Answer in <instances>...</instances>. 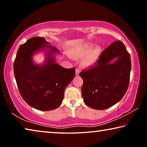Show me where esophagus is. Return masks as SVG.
I'll list each match as a JSON object with an SVG mask.
<instances>
[{
  "mask_svg": "<svg viewBox=\"0 0 147 147\" xmlns=\"http://www.w3.org/2000/svg\"><path fill=\"white\" fill-rule=\"evenodd\" d=\"M80 72V69L78 68H76V75H78Z\"/></svg>",
  "mask_w": 147,
  "mask_h": 147,
  "instance_id": "34e87169",
  "label": "esophagus"
}]
</instances>
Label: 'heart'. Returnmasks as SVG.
Instances as JSON below:
<instances>
[{
  "label": "heart",
  "mask_w": 147,
  "mask_h": 147,
  "mask_svg": "<svg viewBox=\"0 0 147 147\" xmlns=\"http://www.w3.org/2000/svg\"><path fill=\"white\" fill-rule=\"evenodd\" d=\"M93 43H86L75 46L71 50V54L75 58L82 59V63L85 65H91L97 61L100 56L101 49L99 47H94Z\"/></svg>",
  "instance_id": "1"
}]
</instances>
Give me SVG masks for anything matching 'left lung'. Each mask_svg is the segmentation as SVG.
<instances>
[{
	"label": "left lung",
	"mask_w": 147,
	"mask_h": 147,
	"mask_svg": "<svg viewBox=\"0 0 147 147\" xmlns=\"http://www.w3.org/2000/svg\"><path fill=\"white\" fill-rule=\"evenodd\" d=\"M117 58L113 63H109ZM131 59L126 47L116 41L104 50L96 64L80 75L83 79L82 94L87 106L105 109L120 101L127 91Z\"/></svg>",
	"instance_id": "8db88e82"
}]
</instances>
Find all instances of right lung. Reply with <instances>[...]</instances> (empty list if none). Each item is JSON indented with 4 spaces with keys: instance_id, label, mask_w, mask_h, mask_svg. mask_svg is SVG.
Wrapping results in <instances>:
<instances>
[{
    "instance_id": "right-lung-1",
    "label": "right lung",
    "mask_w": 147,
    "mask_h": 147,
    "mask_svg": "<svg viewBox=\"0 0 147 147\" xmlns=\"http://www.w3.org/2000/svg\"><path fill=\"white\" fill-rule=\"evenodd\" d=\"M44 38L34 37L19 47L13 63L17 88L24 100L32 108L53 110L60 106L66 87L75 76V68L65 69L56 63L52 53H59ZM49 48L43 66L32 60L34 53Z\"/></svg>"
}]
</instances>
